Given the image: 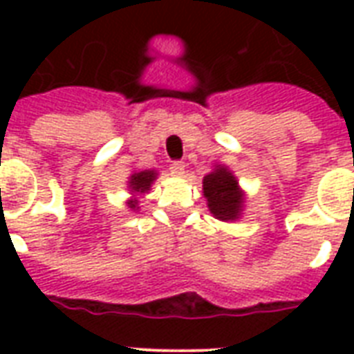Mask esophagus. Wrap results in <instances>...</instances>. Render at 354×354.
Returning <instances> with one entry per match:
<instances>
[{"mask_svg": "<svg viewBox=\"0 0 354 354\" xmlns=\"http://www.w3.org/2000/svg\"><path fill=\"white\" fill-rule=\"evenodd\" d=\"M171 174L172 176L182 178L183 174H185V163H183V161H174L171 165Z\"/></svg>", "mask_w": 354, "mask_h": 354, "instance_id": "34e87169", "label": "esophagus"}]
</instances>
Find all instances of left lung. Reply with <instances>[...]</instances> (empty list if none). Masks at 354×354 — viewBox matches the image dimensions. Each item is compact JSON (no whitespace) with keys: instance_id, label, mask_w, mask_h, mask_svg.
I'll use <instances>...</instances> for the list:
<instances>
[{"instance_id":"8db88e82","label":"left lung","mask_w":354,"mask_h":354,"mask_svg":"<svg viewBox=\"0 0 354 354\" xmlns=\"http://www.w3.org/2000/svg\"><path fill=\"white\" fill-rule=\"evenodd\" d=\"M202 189L211 215L216 221L235 222L241 218L246 204V193L241 189L230 167L216 163L215 169L202 180Z\"/></svg>"}]
</instances>
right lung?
I'll use <instances>...</instances> for the list:
<instances>
[{"mask_svg":"<svg viewBox=\"0 0 354 354\" xmlns=\"http://www.w3.org/2000/svg\"><path fill=\"white\" fill-rule=\"evenodd\" d=\"M158 178V171L154 169H145V171H133L130 176H128V191H130V198L127 200V205L132 211H139V198L149 193L152 183L156 182Z\"/></svg>","mask_w":354,"mask_h":354,"instance_id":"right-lung-1","label":"right lung"}]
</instances>
